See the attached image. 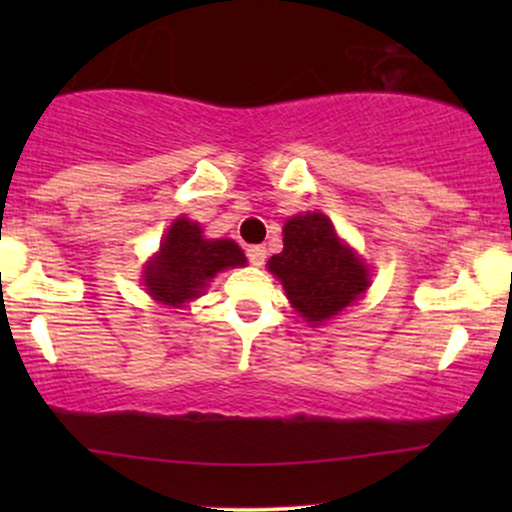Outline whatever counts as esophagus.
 Wrapping results in <instances>:
<instances>
[{
  "mask_svg": "<svg viewBox=\"0 0 512 512\" xmlns=\"http://www.w3.org/2000/svg\"><path fill=\"white\" fill-rule=\"evenodd\" d=\"M245 252H248L250 264H255V267H262L264 257H267V248H262V245H250V248Z\"/></svg>",
  "mask_w": 512,
  "mask_h": 512,
  "instance_id": "1",
  "label": "esophagus"
}]
</instances>
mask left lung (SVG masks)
<instances>
[{
    "label": "left lung",
    "mask_w": 512,
    "mask_h": 512,
    "mask_svg": "<svg viewBox=\"0 0 512 512\" xmlns=\"http://www.w3.org/2000/svg\"><path fill=\"white\" fill-rule=\"evenodd\" d=\"M267 267L281 279L293 308L315 325L342 313L370 286L366 264L317 211L286 221L284 250Z\"/></svg>",
    "instance_id": "left-lung-1"
}]
</instances>
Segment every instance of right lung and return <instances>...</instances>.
Segmentation results:
<instances>
[{
	"label": "right lung",
	"mask_w": 512,
	"mask_h": 512,
	"mask_svg": "<svg viewBox=\"0 0 512 512\" xmlns=\"http://www.w3.org/2000/svg\"><path fill=\"white\" fill-rule=\"evenodd\" d=\"M243 264V250L233 240H207L197 223L178 219L166 233L161 252L146 264L144 284L156 301L180 308L197 298L221 269Z\"/></svg>",
	"instance_id": "add662e5"
}]
</instances>
